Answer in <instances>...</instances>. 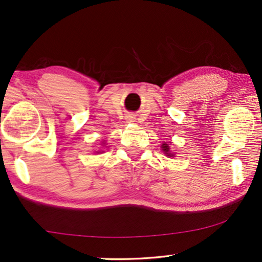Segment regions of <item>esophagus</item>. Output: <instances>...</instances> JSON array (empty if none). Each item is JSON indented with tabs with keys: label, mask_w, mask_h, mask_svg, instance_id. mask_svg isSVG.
Listing matches in <instances>:
<instances>
[{
	"label": "esophagus",
	"mask_w": 262,
	"mask_h": 262,
	"mask_svg": "<svg viewBox=\"0 0 262 262\" xmlns=\"http://www.w3.org/2000/svg\"><path fill=\"white\" fill-rule=\"evenodd\" d=\"M130 119H132V117H131V118H130Z\"/></svg>",
	"instance_id": "34e87169"
}]
</instances>
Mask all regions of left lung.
<instances>
[{"label":"left lung","mask_w":262,"mask_h":262,"mask_svg":"<svg viewBox=\"0 0 262 262\" xmlns=\"http://www.w3.org/2000/svg\"><path fill=\"white\" fill-rule=\"evenodd\" d=\"M162 150H163V152L165 154V156H168V157L175 156V154H173L172 151L170 150V143H166V142L163 143L162 144Z\"/></svg>","instance_id":"1"}]
</instances>
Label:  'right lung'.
<instances>
[{
    "label": "right lung",
    "instance_id": "add662e5",
    "mask_svg": "<svg viewBox=\"0 0 262 262\" xmlns=\"http://www.w3.org/2000/svg\"><path fill=\"white\" fill-rule=\"evenodd\" d=\"M103 143H104V142H103ZM97 152H99V151H97Z\"/></svg>",
    "mask_w": 262,
    "mask_h": 262
}]
</instances>
